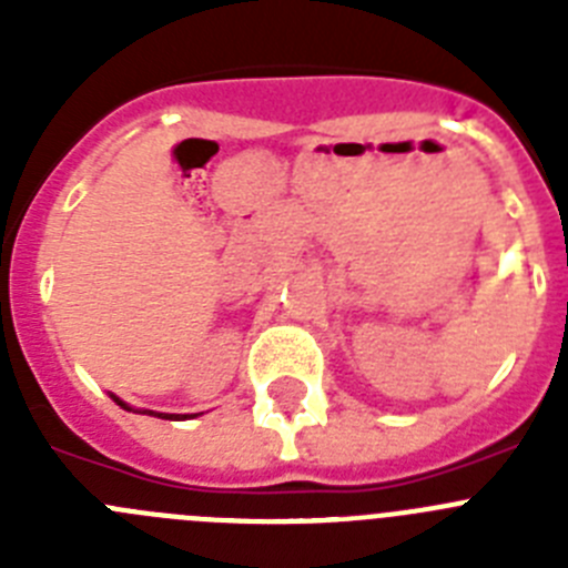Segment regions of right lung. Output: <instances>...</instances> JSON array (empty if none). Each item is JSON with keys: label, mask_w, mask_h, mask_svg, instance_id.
Segmentation results:
<instances>
[{"label": "right lung", "mask_w": 568, "mask_h": 568, "mask_svg": "<svg viewBox=\"0 0 568 568\" xmlns=\"http://www.w3.org/2000/svg\"><path fill=\"white\" fill-rule=\"evenodd\" d=\"M110 398L115 400V404L122 406V409H128V413H142V415H153V418H164V420H179V418H187V415H170V413H153V409H133L130 404H124L122 398H115L113 393H110Z\"/></svg>", "instance_id": "right-lung-1"}]
</instances>
